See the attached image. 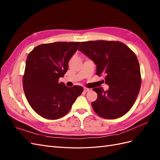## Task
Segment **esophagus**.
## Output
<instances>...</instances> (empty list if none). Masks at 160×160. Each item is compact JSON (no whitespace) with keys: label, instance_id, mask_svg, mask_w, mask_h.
Listing matches in <instances>:
<instances>
[{"label":"esophagus","instance_id":"1","mask_svg":"<svg viewBox=\"0 0 160 160\" xmlns=\"http://www.w3.org/2000/svg\"><path fill=\"white\" fill-rule=\"evenodd\" d=\"M83 89H84V91H85V92H88V91H90V89L88 88H84Z\"/></svg>","mask_w":160,"mask_h":160}]
</instances>
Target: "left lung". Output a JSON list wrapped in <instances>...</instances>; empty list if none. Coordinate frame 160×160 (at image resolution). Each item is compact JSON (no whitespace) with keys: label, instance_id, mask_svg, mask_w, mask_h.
<instances>
[{"label":"left lung","instance_id":"1","mask_svg":"<svg viewBox=\"0 0 160 160\" xmlns=\"http://www.w3.org/2000/svg\"><path fill=\"white\" fill-rule=\"evenodd\" d=\"M79 51L97 65L96 74L104 75L109 89L94 88L98 99L91 103L95 112L105 119H116L133 105L141 87L138 58L129 48L119 41L81 42Z\"/></svg>","mask_w":160,"mask_h":160}]
</instances>
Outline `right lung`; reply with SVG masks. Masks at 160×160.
<instances>
[{
    "mask_svg": "<svg viewBox=\"0 0 160 160\" xmlns=\"http://www.w3.org/2000/svg\"><path fill=\"white\" fill-rule=\"evenodd\" d=\"M79 44L80 42L42 44L28 55L23 89L31 107L41 117L49 119L63 117L83 91L81 86L68 88L59 82Z\"/></svg>",
    "mask_w": 160,
    "mask_h": 160,
    "instance_id": "right-lung-1",
    "label": "right lung"
}]
</instances>
